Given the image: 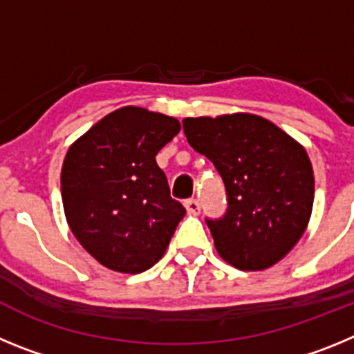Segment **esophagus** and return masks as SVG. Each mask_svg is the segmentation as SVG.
<instances>
[{
    "instance_id": "esophagus-1",
    "label": "esophagus",
    "mask_w": 354,
    "mask_h": 354,
    "mask_svg": "<svg viewBox=\"0 0 354 354\" xmlns=\"http://www.w3.org/2000/svg\"><path fill=\"white\" fill-rule=\"evenodd\" d=\"M184 205H186V211L192 212V214H198L200 212V202L196 198H187Z\"/></svg>"
}]
</instances>
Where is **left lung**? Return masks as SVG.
I'll use <instances>...</instances> for the list:
<instances>
[{"label": "left lung", "instance_id": "left-lung-1", "mask_svg": "<svg viewBox=\"0 0 354 354\" xmlns=\"http://www.w3.org/2000/svg\"><path fill=\"white\" fill-rule=\"evenodd\" d=\"M184 134L220 171L227 193L221 218H205L214 246L237 270H266L292 250L314 204L305 149L257 115L184 118Z\"/></svg>", "mask_w": 354, "mask_h": 354}]
</instances>
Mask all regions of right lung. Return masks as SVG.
<instances>
[{
	"mask_svg": "<svg viewBox=\"0 0 354 354\" xmlns=\"http://www.w3.org/2000/svg\"><path fill=\"white\" fill-rule=\"evenodd\" d=\"M179 131L177 118L127 106L106 115L68 149L62 168L68 227L109 270H149L186 214L156 162Z\"/></svg>",
	"mask_w": 354,
	"mask_h": 354,
	"instance_id": "1",
	"label": "right lung"
}]
</instances>
